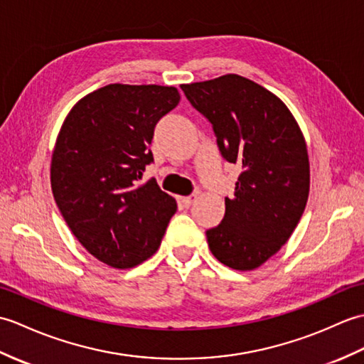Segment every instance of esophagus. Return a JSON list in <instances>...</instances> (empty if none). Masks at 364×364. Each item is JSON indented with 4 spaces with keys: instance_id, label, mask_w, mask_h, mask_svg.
<instances>
[{
    "instance_id": "esophagus-1",
    "label": "esophagus",
    "mask_w": 364,
    "mask_h": 364,
    "mask_svg": "<svg viewBox=\"0 0 364 364\" xmlns=\"http://www.w3.org/2000/svg\"><path fill=\"white\" fill-rule=\"evenodd\" d=\"M196 199H198V195H190V196H185V198H181V204H182L185 208H188L190 205H193V203H195Z\"/></svg>"
}]
</instances>
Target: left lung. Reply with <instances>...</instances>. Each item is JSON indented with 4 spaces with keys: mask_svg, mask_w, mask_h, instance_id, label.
Listing matches in <instances>:
<instances>
[{
    "mask_svg": "<svg viewBox=\"0 0 364 364\" xmlns=\"http://www.w3.org/2000/svg\"><path fill=\"white\" fill-rule=\"evenodd\" d=\"M213 127L221 156L241 165L235 195L205 232L215 258L250 271L284 246L301 220L310 191L304 135L276 95L238 75L181 85Z\"/></svg>",
    "mask_w": 364,
    "mask_h": 364,
    "instance_id": "8db88e82",
    "label": "left lung"
}]
</instances>
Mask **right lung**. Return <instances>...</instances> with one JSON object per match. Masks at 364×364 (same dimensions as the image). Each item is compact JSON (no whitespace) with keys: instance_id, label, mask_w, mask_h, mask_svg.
<instances>
[{"instance_id":"right-lung-1","label":"right lung","mask_w":364,"mask_h":364,"mask_svg":"<svg viewBox=\"0 0 364 364\" xmlns=\"http://www.w3.org/2000/svg\"><path fill=\"white\" fill-rule=\"evenodd\" d=\"M181 101L174 87L110 84L70 110L55 141L51 188L63 220L88 252L126 269L156 254L176 199L156 179L149 144Z\"/></svg>"}]
</instances>
